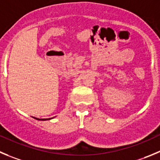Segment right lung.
I'll list each match as a JSON object with an SVG mask.
<instances>
[{
	"instance_id": "add662e5",
	"label": "right lung",
	"mask_w": 160,
	"mask_h": 160,
	"mask_svg": "<svg viewBox=\"0 0 160 160\" xmlns=\"http://www.w3.org/2000/svg\"><path fill=\"white\" fill-rule=\"evenodd\" d=\"M51 118H42V119L35 118V119H37V120H39V121H46V120H50V119H51Z\"/></svg>"
}]
</instances>
